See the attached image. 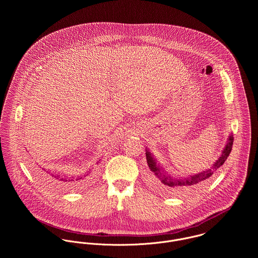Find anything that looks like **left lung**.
Segmentation results:
<instances>
[{"instance_id":"obj_1","label":"left lung","mask_w":258,"mask_h":258,"mask_svg":"<svg viewBox=\"0 0 258 258\" xmlns=\"http://www.w3.org/2000/svg\"><path fill=\"white\" fill-rule=\"evenodd\" d=\"M232 144L233 135L232 133H230L225 146L222 149L221 156L210 169H207L196 175H188L184 177L179 175H171L170 173H168L158 162L154 154L151 153L150 150L146 147V159L149 169L151 171L152 182L167 195H178L180 192L196 188L198 185L204 184L209 179H211V177L219 170V168L223 165V163L230 154Z\"/></svg>"}]
</instances>
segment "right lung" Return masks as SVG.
Wrapping results in <instances>:
<instances>
[{"instance_id":"right-lung-1","label":"right lung","mask_w":258,"mask_h":258,"mask_svg":"<svg viewBox=\"0 0 258 258\" xmlns=\"http://www.w3.org/2000/svg\"><path fill=\"white\" fill-rule=\"evenodd\" d=\"M100 160H98L96 163L98 164ZM36 171L39 177L47 184L55 186L57 188H74L76 187L78 184H82L83 182L87 181L90 178L91 169L87 170L85 173H82L80 175H62L56 172H52L51 170L40 168L38 169L37 167Z\"/></svg>"}]
</instances>
